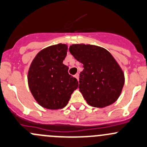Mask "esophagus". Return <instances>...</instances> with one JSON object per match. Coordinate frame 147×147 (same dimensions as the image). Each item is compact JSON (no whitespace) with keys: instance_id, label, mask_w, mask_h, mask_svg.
<instances>
[{"instance_id":"34e87169","label":"esophagus","mask_w":147,"mask_h":147,"mask_svg":"<svg viewBox=\"0 0 147 147\" xmlns=\"http://www.w3.org/2000/svg\"><path fill=\"white\" fill-rule=\"evenodd\" d=\"M75 78H76V79H77V80H79V74H78V73H77V74H76V75H75Z\"/></svg>"}]
</instances>
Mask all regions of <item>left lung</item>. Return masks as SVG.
<instances>
[{
    "label": "left lung",
    "mask_w": 147,
    "mask_h": 147,
    "mask_svg": "<svg viewBox=\"0 0 147 147\" xmlns=\"http://www.w3.org/2000/svg\"><path fill=\"white\" fill-rule=\"evenodd\" d=\"M70 53L83 64L80 92L93 107L104 108L118 100L125 83L123 69L106 49L91 44H72Z\"/></svg>",
    "instance_id": "1"
}]
</instances>
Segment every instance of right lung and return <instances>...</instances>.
Masks as SVG:
<instances>
[{
    "instance_id": "right-lung-1",
    "label": "right lung",
    "mask_w": 147,
    "mask_h": 147,
    "mask_svg": "<svg viewBox=\"0 0 147 147\" xmlns=\"http://www.w3.org/2000/svg\"><path fill=\"white\" fill-rule=\"evenodd\" d=\"M67 46L58 44L42 49L29 66L27 81L29 90L37 103L50 110L64 108L77 89V79L68 74L63 63Z\"/></svg>"
}]
</instances>
